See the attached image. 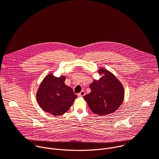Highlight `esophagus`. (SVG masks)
I'll list each match as a JSON object with an SVG mask.
<instances>
[{"mask_svg":"<svg viewBox=\"0 0 159 159\" xmlns=\"http://www.w3.org/2000/svg\"><path fill=\"white\" fill-rule=\"evenodd\" d=\"M85 94V93L84 90H82V91H81L80 93L78 94V96H79V97H83Z\"/></svg>","mask_w":159,"mask_h":159,"instance_id":"34e87169","label":"esophagus"}]
</instances>
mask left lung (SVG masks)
Returning a JSON list of instances; mask_svg holds the SVG:
<instances>
[{"label": "left lung", "instance_id": "1", "mask_svg": "<svg viewBox=\"0 0 159 159\" xmlns=\"http://www.w3.org/2000/svg\"><path fill=\"white\" fill-rule=\"evenodd\" d=\"M98 73L104 75L90 84L91 92L83 98L94 113L103 116L119 108L123 103L125 91L122 84L111 72L101 68Z\"/></svg>", "mask_w": 159, "mask_h": 159}]
</instances>
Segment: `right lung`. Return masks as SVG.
Here are the masks:
<instances>
[{
	"instance_id": "right-lung-1",
	"label": "right lung",
	"mask_w": 159,
	"mask_h": 159,
	"mask_svg": "<svg viewBox=\"0 0 159 159\" xmlns=\"http://www.w3.org/2000/svg\"><path fill=\"white\" fill-rule=\"evenodd\" d=\"M65 77H57L49 74L44 77L36 93V100L41 108L58 116L63 115L77 98L71 87L64 83Z\"/></svg>"
}]
</instances>
